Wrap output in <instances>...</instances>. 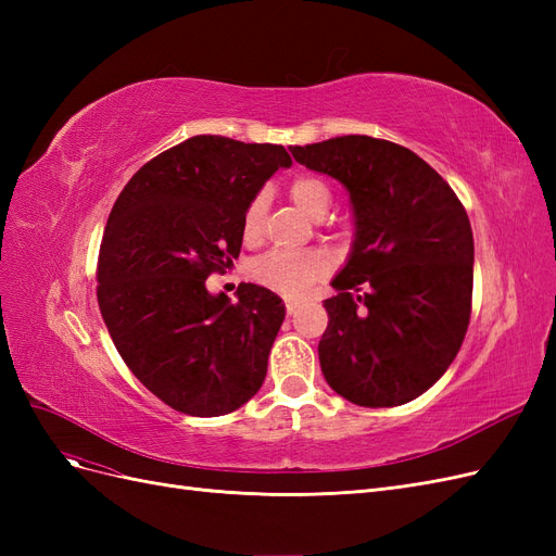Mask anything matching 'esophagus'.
<instances>
[{
	"label": "esophagus",
	"instance_id": "1",
	"mask_svg": "<svg viewBox=\"0 0 556 556\" xmlns=\"http://www.w3.org/2000/svg\"><path fill=\"white\" fill-rule=\"evenodd\" d=\"M285 311H288V315L292 317V315L299 311V306L294 304V301H288V304H285Z\"/></svg>",
	"mask_w": 556,
	"mask_h": 556
}]
</instances>
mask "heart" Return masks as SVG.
I'll list each match as a JSON object with an SVG mask.
<instances>
[{
	"label": "heart",
	"mask_w": 556,
	"mask_h": 556,
	"mask_svg": "<svg viewBox=\"0 0 556 556\" xmlns=\"http://www.w3.org/2000/svg\"><path fill=\"white\" fill-rule=\"evenodd\" d=\"M290 197L301 213L313 220L325 217L331 206V192L323 180L313 176H296L290 185ZM266 213V199L257 194L250 199L243 211V237L245 241H255L262 233ZM327 274V262L311 252H271L257 260L250 268V276L262 288L271 290L288 299H304L313 285Z\"/></svg>",
	"instance_id": "obj_1"
}]
</instances>
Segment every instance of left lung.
<instances>
[{
    "mask_svg": "<svg viewBox=\"0 0 556 556\" xmlns=\"http://www.w3.org/2000/svg\"><path fill=\"white\" fill-rule=\"evenodd\" d=\"M345 185L355 241L325 299L317 355L336 394L392 408L425 394L457 357L473 296V231L450 185L413 150L348 134L292 146Z\"/></svg>",
    "mask_w": 556,
    "mask_h": 556,
    "instance_id": "obj_1",
    "label": "left lung"
}]
</instances>
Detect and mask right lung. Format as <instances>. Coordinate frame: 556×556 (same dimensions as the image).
<instances>
[{
    "instance_id": "1",
    "label": "right lung",
    "mask_w": 556,
    "mask_h": 556,
    "mask_svg": "<svg viewBox=\"0 0 556 556\" xmlns=\"http://www.w3.org/2000/svg\"><path fill=\"white\" fill-rule=\"evenodd\" d=\"M280 166L282 146L201 134L146 162L113 204L99 311L129 371L178 413L227 415L266 378L282 299L241 282L231 304L206 278L239 257L243 211Z\"/></svg>"
}]
</instances>
